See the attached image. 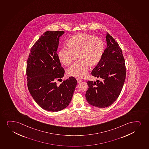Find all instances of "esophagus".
<instances>
[{
    "mask_svg": "<svg viewBox=\"0 0 149 149\" xmlns=\"http://www.w3.org/2000/svg\"><path fill=\"white\" fill-rule=\"evenodd\" d=\"M77 82L78 83H79L81 82V81H82V80L79 79V78H77Z\"/></svg>",
    "mask_w": 149,
    "mask_h": 149,
    "instance_id": "1",
    "label": "esophagus"
}]
</instances>
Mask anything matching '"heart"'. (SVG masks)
Listing matches in <instances>:
<instances>
[{
	"label": "heart",
	"mask_w": 149,
	"mask_h": 149,
	"mask_svg": "<svg viewBox=\"0 0 149 149\" xmlns=\"http://www.w3.org/2000/svg\"><path fill=\"white\" fill-rule=\"evenodd\" d=\"M68 49H62L57 54L59 62L68 66L77 57L78 61L67 70L68 75L83 78L86 75L88 67L96 66L103 56L104 45L98 37L86 33L74 35L67 42Z\"/></svg>",
	"instance_id": "heart-1"
}]
</instances>
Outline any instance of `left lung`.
<instances>
[{"label": "left lung", "mask_w": 149, "mask_h": 149, "mask_svg": "<svg viewBox=\"0 0 149 149\" xmlns=\"http://www.w3.org/2000/svg\"><path fill=\"white\" fill-rule=\"evenodd\" d=\"M106 39L107 47L91 74L102 80L87 81L88 89L85 94L89 104L99 108L109 107L118 99L126 76L125 60L121 48L108 33Z\"/></svg>", "instance_id": "obj_1"}]
</instances>
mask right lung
<instances>
[{"instance_id": "obj_1", "label": "right lung", "mask_w": 149, "mask_h": 149, "mask_svg": "<svg viewBox=\"0 0 149 149\" xmlns=\"http://www.w3.org/2000/svg\"><path fill=\"white\" fill-rule=\"evenodd\" d=\"M64 31H47L31 47L28 57L26 74L31 96L40 107L50 111H59L71 101L76 79L70 77L58 86L64 75L57 56L59 38Z\"/></svg>"}]
</instances>
